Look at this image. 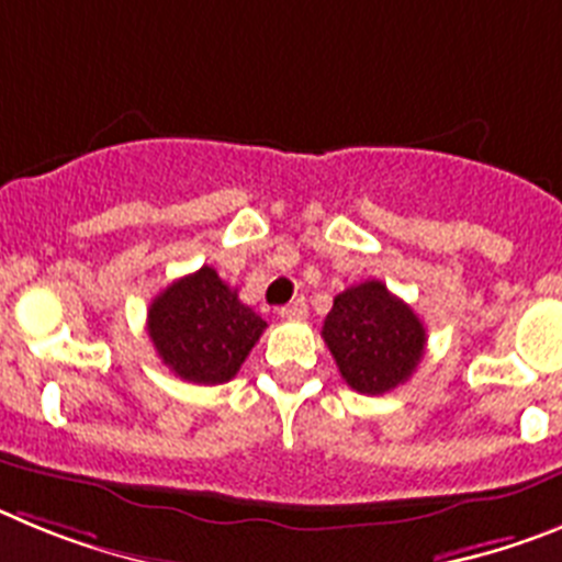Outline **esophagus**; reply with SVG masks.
Returning <instances> with one entry per match:
<instances>
[{
  "mask_svg": "<svg viewBox=\"0 0 562 562\" xmlns=\"http://www.w3.org/2000/svg\"><path fill=\"white\" fill-rule=\"evenodd\" d=\"M282 318H305L307 316V302L305 300H293L288 302L285 307H280Z\"/></svg>",
  "mask_w": 562,
  "mask_h": 562,
  "instance_id": "1",
  "label": "esophagus"
}]
</instances>
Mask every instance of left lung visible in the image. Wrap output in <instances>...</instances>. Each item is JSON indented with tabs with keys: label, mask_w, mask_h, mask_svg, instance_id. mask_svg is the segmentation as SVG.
<instances>
[{
	"label": "left lung",
	"mask_w": 562,
	"mask_h": 562,
	"mask_svg": "<svg viewBox=\"0 0 562 562\" xmlns=\"http://www.w3.org/2000/svg\"><path fill=\"white\" fill-rule=\"evenodd\" d=\"M347 386L386 394L414 375L426 352V327L381 280H367L333 300L322 327Z\"/></svg>",
	"instance_id": "obj_1"
}]
</instances>
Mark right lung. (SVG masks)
Masks as SVG:
<instances>
[{
	"mask_svg": "<svg viewBox=\"0 0 562 562\" xmlns=\"http://www.w3.org/2000/svg\"><path fill=\"white\" fill-rule=\"evenodd\" d=\"M266 322L210 266L168 285L148 307V336L170 372L190 383H226L260 341Z\"/></svg>",
	"mask_w": 562,
	"mask_h": 562,
	"instance_id": "1",
	"label": "right lung"
}]
</instances>
